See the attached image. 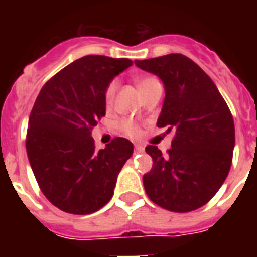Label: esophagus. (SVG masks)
I'll return each instance as SVG.
<instances>
[{"label":"esophagus","instance_id":"1","mask_svg":"<svg viewBox=\"0 0 257 257\" xmlns=\"http://www.w3.org/2000/svg\"><path fill=\"white\" fill-rule=\"evenodd\" d=\"M135 151H136V152H144V147H143V145L141 144H135Z\"/></svg>","mask_w":257,"mask_h":257}]
</instances>
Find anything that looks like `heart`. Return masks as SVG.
Returning <instances> with one entry per match:
<instances>
[{"label":"heart","mask_w":257,"mask_h":257,"mask_svg":"<svg viewBox=\"0 0 257 257\" xmlns=\"http://www.w3.org/2000/svg\"><path fill=\"white\" fill-rule=\"evenodd\" d=\"M149 80H152V78H139V80H136L137 88L143 85V84H145L147 81H149ZM114 92H116V82H112V84L108 86V89H106V93H105V101H106V104L108 105L113 101ZM122 129H124V132L126 133V135H129V136H137V135H139V128H137L136 125H133L132 122H129V121L122 122Z\"/></svg>","instance_id":"1"}]
</instances>
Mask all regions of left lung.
<instances>
[{
    "label": "left lung",
    "instance_id": "8db88e82",
    "mask_svg": "<svg viewBox=\"0 0 257 257\" xmlns=\"http://www.w3.org/2000/svg\"><path fill=\"white\" fill-rule=\"evenodd\" d=\"M156 74L165 89L159 128L175 131L167 155L155 145L143 183L153 203L172 212H191L216 195L228 176L235 148V124L229 108L209 76L187 56L167 54L135 60Z\"/></svg>",
    "mask_w": 257,
    "mask_h": 257
}]
</instances>
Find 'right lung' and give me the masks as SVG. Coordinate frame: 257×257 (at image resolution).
I'll return each instance as SVG.
<instances>
[{"mask_svg": "<svg viewBox=\"0 0 257 257\" xmlns=\"http://www.w3.org/2000/svg\"><path fill=\"white\" fill-rule=\"evenodd\" d=\"M133 62L85 56L58 72L38 93L29 116L26 153L45 197L61 211L89 215L112 199L133 144L116 137L96 151L92 129L105 116V93Z\"/></svg>", "mask_w": 257, "mask_h": 257, "instance_id": "obj_1", "label": "right lung"}]
</instances>
